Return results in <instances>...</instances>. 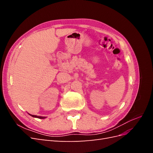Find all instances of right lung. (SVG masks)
Returning <instances> with one entry per match:
<instances>
[{
  "instance_id": "1",
  "label": "right lung",
  "mask_w": 153,
  "mask_h": 153,
  "mask_svg": "<svg viewBox=\"0 0 153 153\" xmlns=\"http://www.w3.org/2000/svg\"><path fill=\"white\" fill-rule=\"evenodd\" d=\"M30 115H31L32 117H36V118H39V119H45L46 118L45 117H41V116H38V115H31V114H29Z\"/></svg>"
}]
</instances>
